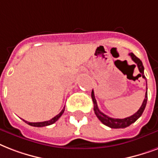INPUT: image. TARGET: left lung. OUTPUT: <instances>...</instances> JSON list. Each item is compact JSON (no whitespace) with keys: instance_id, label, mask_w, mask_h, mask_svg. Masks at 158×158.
<instances>
[{"instance_id":"8db88e82","label":"left lung","mask_w":158,"mask_h":158,"mask_svg":"<svg viewBox=\"0 0 158 158\" xmlns=\"http://www.w3.org/2000/svg\"><path fill=\"white\" fill-rule=\"evenodd\" d=\"M129 55L131 57L132 60H133V61L136 63L137 66H138L139 72L141 73L140 75L146 80V77H145V76H144V68L141 60L139 59V57H137L133 52H129ZM91 98H92L93 103H94V111H95V114H96V115L97 116V118L101 121V123H103L105 125L108 126V127H110L111 129H123V128L128 127V126H129L130 124H132V123H134V122L142 115V114L143 113L144 109L146 107L147 101H148V93L146 92V94H145V99L143 100V102L142 104L141 107L139 108V110L137 111L135 114H134L133 115L124 118H110V117H109V116H107L104 113H102V112L99 110L93 90L92 92H91Z\"/></svg>"}]
</instances>
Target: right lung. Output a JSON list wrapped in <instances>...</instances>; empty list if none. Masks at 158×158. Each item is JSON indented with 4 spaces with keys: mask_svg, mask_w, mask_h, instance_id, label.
<instances>
[{
    "mask_svg": "<svg viewBox=\"0 0 158 158\" xmlns=\"http://www.w3.org/2000/svg\"><path fill=\"white\" fill-rule=\"evenodd\" d=\"M65 110V106H64V108L62 109V111L60 112L57 115H56L55 117H53L52 118H51L50 120H48V121H44V122H36V123H31V122H28V121H25V120H23L26 123H28L29 125H31V126H34V127H44V126H48V125H51L52 123H54L58 119V118L62 116V114H63Z\"/></svg>",
    "mask_w": 158,
    "mask_h": 158,
    "instance_id": "right-lung-1",
    "label": "right lung"
}]
</instances>
